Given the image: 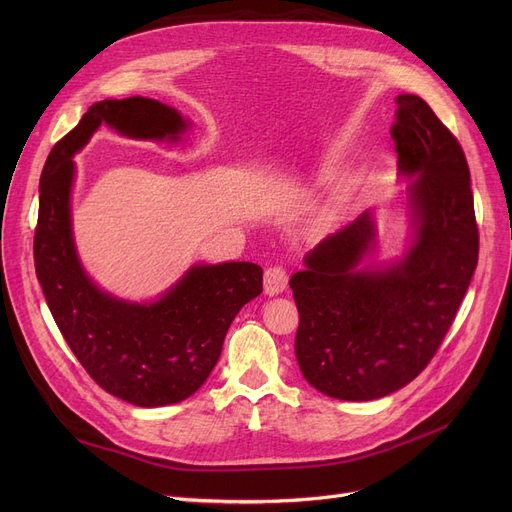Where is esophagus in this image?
Returning <instances> with one entry per match:
<instances>
[{
    "instance_id": "34e87169",
    "label": "esophagus",
    "mask_w": 512,
    "mask_h": 512,
    "mask_svg": "<svg viewBox=\"0 0 512 512\" xmlns=\"http://www.w3.org/2000/svg\"><path fill=\"white\" fill-rule=\"evenodd\" d=\"M288 284V274L282 265H272L267 267L265 274H263V288L265 294H270V297H276V294L284 292Z\"/></svg>"
}]
</instances>
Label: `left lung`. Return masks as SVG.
I'll list each match as a JSON object with an SVG mask.
<instances>
[{
    "label": "left lung",
    "instance_id": "1",
    "mask_svg": "<svg viewBox=\"0 0 512 512\" xmlns=\"http://www.w3.org/2000/svg\"><path fill=\"white\" fill-rule=\"evenodd\" d=\"M390 128L398 176L409 178V247L375 263L371 209L330 234L292 274L294 338L303 378L338 400L384 398L413 382L436 355L477 267L471 176L452 132L421 97H396Z\"/></svg>",
    "mask_w": 512,
    "mask_h": 512
}]
</instances>
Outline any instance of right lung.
Masks as SVG:
<instances>
[{"label": "right lung", "mask_w": 512, "mask_h": 512, "mask_svg": "<svg viewBox=\"0 0 512 512\" xmlns=\"http://www.w3.org/2000/svg\"><path fill=\"white\" fill-rule=\"evenodd\" d=\"M101 124L130 139L178 143L191 120L139 95L93 103L45 161L35 270L53 319L91 378L134 407H166L205 384L232 319L261 294L263 270L249 261L195 263L149 303L101 290L80 263L70 205L76 176L72 157Z\"/></svg>", "instance_id": "obj_1"}]
</instances>
